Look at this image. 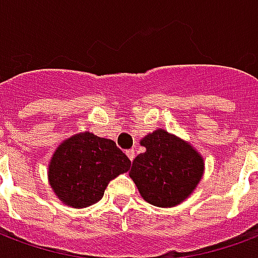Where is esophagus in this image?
Masks as SVG:
<instances>
[{
    "instance_id": "34e87169",
    "label": "esophagus",
    "mask_w": 258,
    "mask_h": 258,
    "mask_svg": "<svg viewBox=\"0 0 258 258\" xmlns=\"http://www.w3.org/2000/svg\"><path fill=\"white\" fill-rule=\"evenodd\" d=\"M125 155L128 156V159L131 160V162H133V160L135 159V151H134V149H128V151L125 152Z\"/></svg>"
}]
</instances>
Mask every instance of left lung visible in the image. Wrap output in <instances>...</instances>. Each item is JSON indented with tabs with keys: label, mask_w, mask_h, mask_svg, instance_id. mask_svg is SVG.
Instances as JSON below:
<instances>
[{
	"label": "left lung",
	"mask_w": 258,
	"mask_h": 258,
	"mask_svg": "<svg viewBox=\"0 0 258 258\" xmlns=\"http://www.w3.org/2000/svg\"><path fill=\"white\" fill-rule=\"evenodd\" d=\"M145 148L133 162L130 177L142 199L157 207H174L188 199L205 173V160L188 141L155 130L141 140Z\"/></svg>",
	"instance_id": "1"
}]
</instances>
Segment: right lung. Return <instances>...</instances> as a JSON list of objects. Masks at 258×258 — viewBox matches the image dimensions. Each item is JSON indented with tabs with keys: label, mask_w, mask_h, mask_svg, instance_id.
I'll list each match as a JSON object with an SVG mask.
<instances>
[{
	"label": "right lung",
	"mask_w": 258,
	"mask_h": 258,
	"mask_svg": "<svg viewBox=\"0 0 258 258\" xmlns=\"http://www.w3.org/2000/svg\"><path fill=\"white\" fill-rule=\"evenodd\" d=\"M130 166V159L114 141L84 131L55 149L48 164V181L62 203L84 209L99 202L109 182L127 173Z\"/></svg>",
	"instance_id": "1"
}]
</instances>
